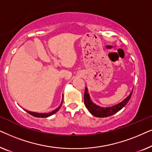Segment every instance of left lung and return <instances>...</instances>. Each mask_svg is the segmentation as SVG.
Instances as JSON below:
<instances>
[{
  "mask_svg": "<svg viewBox=\"0 0 152 152\" xmlns=\"http://www.w3.org/2000/svg\"><path fill=\"white\" fill-rule=\"evenodd\" d=\"M132 92L130 93V94L122 101L121 102L117 104L112 106V107H99V105L95 104L91 100L90 95H89L88 88L86 87L85 88V92H84V104L86 107L88 109V111L92 114L93 115L95 116L97 118H106L111 116L113 114H115L121 110L124 107H125L128 102L132 97Z\"/></svg>",
  "mask_w": 152,
  "mask_h": 152,
  "instance_id": "obj_1",
  "label": "left lung"
}]
</instances>
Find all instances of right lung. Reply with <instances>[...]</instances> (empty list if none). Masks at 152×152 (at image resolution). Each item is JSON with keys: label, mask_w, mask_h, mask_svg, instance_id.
I'll return each instance as SVG.
<instances>
[{"label": "right lung", "mask_w": 152, "mask_h": 152, "mask_svg": "<svg viewBox=\"0 0 152 152\" xmlns=\"http://www.w3.org/2000/svg\"><path fill=\"white\" fill-rule=\"evenodd\" d=\"M63 97H64V95H63V97H62L61 103V104H60V105L59 106V107L57 108V109L54 110V111L50 112V113H36V112L29 111H28V110H25V109H24V110H25V111H26V112H28V113L29 114H30V115H32V116H34V117H36V118H48V117H49V116L53 115V114H55V113H57V112L58 111H59V109H60V108H61V105H62V102H63V100H64Z\"/></svg>", "instance_id": "1"}]
</instances>
